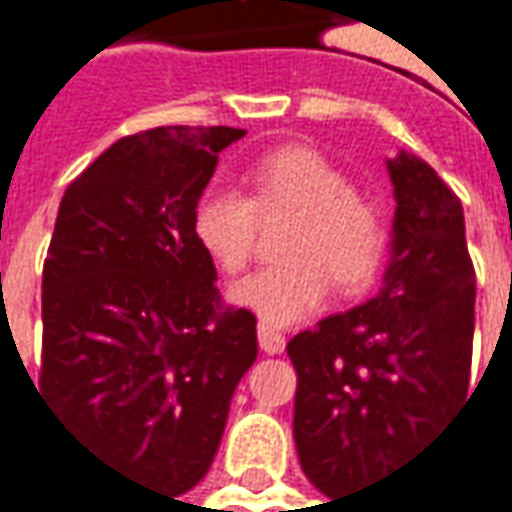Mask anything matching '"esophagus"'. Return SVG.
<instances>
[{"label":"esophagus","mask_w":512,"mask_h":512,"mask_svg":"<svg viewBox=\"0 0 512 512\" xmlns=\"http://www.w3.org/2000/svg\"><path fill=\"white\" fill-rule=\"evenodd\" d=\"M257 343H260V348H263L266 354H280V351L286 348V337H283L274 326H269V323H260V326H257Z\"/></svg>","instance_id":"1"}]
</instances>
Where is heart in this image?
Returning a JSON list of instances; mask_svg holds the SVG:
<instances>
[{"mask_svg":"<svg viewBox=\"0 0 512 512\" xmlns=\"http://www.w3.org/2000/svg\"><path fill=\"white\" fill-rule=\"evenodd\" d=\"M249 195L229 186L206 189L192 209V238L226 274L249 266L257 223L297 215L283 240L289 260L238 280L229 297L269 326H294L326 303L328 286L365 289L377 274L388 223L354 178L314 147L274 150L246 172Z\"/></svg>","mask_w":512,"mask_h":512,"instance_id":"heart-1","label":"heart"}]
</instances>
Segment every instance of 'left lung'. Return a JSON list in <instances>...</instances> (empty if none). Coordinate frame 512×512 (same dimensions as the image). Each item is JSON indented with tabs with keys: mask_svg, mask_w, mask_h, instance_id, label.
<instances>
[{
	"mask_svg": "<svg viewBox=\"0 0 512 512\" xmlns=\"http://www.w3.org/2000/svg\"><path fill=\"white\" fill-rule=\"evenodd\" d=\"M397 195L377 297L291 337L294 442L303 473L337 499L377 485L467 399L476 272L462 201L425 161H388Z\"/></svg>",
	"mask_w": 512,
	"mask_h": 512,
	"instance_id": "obj_1",
	"label": "left lung"
}]
</instances>
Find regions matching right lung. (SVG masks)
Returning <instances> with one entry per match:
<instances>
[{"label": "right lung", "mask_w": 512, "mask_h": 512, "mask_svg": "<svg viewBox=\"0 0 512 512\" xmlns=\"http://www.w3.org/2000/svg\"><path fill=\"white\" fill-rule=\"evenodd\" d=\"M235 127H155L64 192L42 274L39 391L87 453L181 496L206 476L257 320L226 306L192 209Z\"/></svg>", "instance_id": "1"}]
</instances>
